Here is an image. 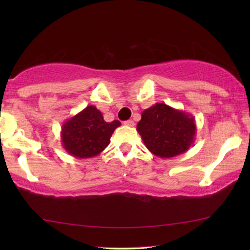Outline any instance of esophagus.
I'll return each instance as SVG.
<instances>
[{
	"instance_id": "34e87169",
	"label": "esophagus",
	"mask_w": 250,
	"mask_h": 250,
	"mask_svg": "<svg viewBox=\"0 0 250 250\" xmlns=\"http://www.w3.org/2000/svg\"><path fill=\"white\" fill-rule=\"evenodd\" d=\"M124 125H126V126H133L134 125V122L132 120H126V121H125Z\"/></svg>"
}]
</instances>
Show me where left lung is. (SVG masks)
Returning a JSON list of instances; mask_svg holds the SVG:
<instances>
[{"label":"left lung","instance_id":"1","mask_svg":"<svg viewBox=\"0 0 250 250\" xmlns=\"http://www.w3.org/2000/svg\"><path fill=\"white\" fill-rule=\"evenodd\" d=\"M137 130L146 149L162 159L185 153L196 137L195 118L163 103L142 112Z\"/></svg>","mask_w":250,"mask_h":250}]
</instances>
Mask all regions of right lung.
Wrapping results in <instances>:
<instances>
[{"instance_id":"right-lung-1","label":"right lung","mask_w":250,"mask_h":250,"mask_svg":"<svg viewBox=\"0 0 250 250\" xmlns=\"http://www.w3.org/2000/svg\"><path fill=\"white\" fill-rule=\"evenodd\" d=\"M120 121L105 122L95 105H87L62 125V146L77 159H89L100 154L109 146L110 138Z\"/></svg>"}]
</instances>
